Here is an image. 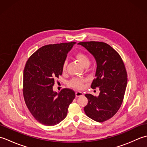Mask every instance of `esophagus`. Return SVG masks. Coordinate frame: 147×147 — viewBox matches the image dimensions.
Segmentation results:
<instances>
[{
    "label": "esophagus",
    "mask_w": 147,
    "mask_h": 147,
    "mask_svg": "<svg viewBox=\"0 0 147 147\" xmlns=\"http://www.w3.org/2000/svg\"><path fill=\"white\" fill-rule=\"evenodd\" d=\"M83 93L82 92H79V91H78V92H76V97H79V96H83Z\"/></svg>",
    "instance_id": "obj_1"
}]
</instances>
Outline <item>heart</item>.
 Wrapping results in <instances>:
<instances>
[{"label":"heart","mask_w":147,"mask_h":147,"mask_svg":"<svg viewBox=\"0 0 147 147\" xmlns=\"http://www.w3.org/2000/svg\"><path fill=\"white\" fill-rule=\"evenodd\" d=\"M77 60L80 63L82 64L83 67H88L90 64V59L89 57L86 54L84 53H78L76 55ZM65 69V64H64L63 66V70ZM85 82V80H80L78 78H74L71 80L69 82V85L73 88L77 89H81L83 88L84 83Z\"/></svg>","instance_id":"1"}]
</instances>
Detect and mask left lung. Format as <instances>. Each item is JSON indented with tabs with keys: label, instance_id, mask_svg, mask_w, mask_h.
I'll list each match as a JSON object with an SVG mask.
<instances>
[{
	"label": "left lung",
	"instance_id": "1",
	"mask_svg": "<svg viewBox=\"0 0 147 147\" xmlns=\"http://www.w3.org/2000/svg\"><path fill=\"white\" fill-rule=\"evenodd\" d=\"M94 57L96 62L95 79L92 88H98L95 96L86 94L88 104L84 107L87 116L102 123L116 114L123 103L127 86V73L119 54L104 42H80Z\"/></svg>",
	"mask_w": 147,
	"mask_h": 147
}]
</instances>
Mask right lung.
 Returning <instances> with one entry per match:
<instances>
[{
    "instance_id": "obj_1",
    "label": "right lung",
    "mask_w": 147,
    "mask_h": 147,
    "mask_svg": "<svg viewBox=\"0 0 147 147\" xmlns=\"http://www.w3.org/2000/svg\"><path fill=\"white\" fill-rule=\"evenodd\" d=\"M75 43L43 46L30 56L24 67V101L35 119L45 126H54L64 120L69 105L75 98L71 89L57 93L52 88L54 80L62 75L67 53Z\"/></svg>"
}]
</instances>
